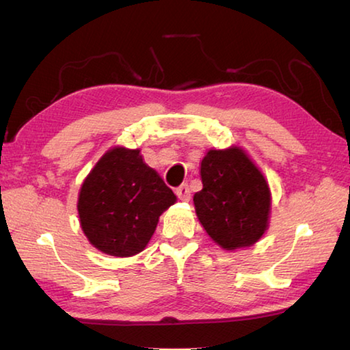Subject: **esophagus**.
Wrapping results in <instances>:
<instances>
[{"label": "esophagus", "mask_w": 350, "mask_h": 350, "mask_svg": "<svg viewBox=\"0 0 350 350\" xmlns=\"http://www.w3.org/2000/svg\"><path fill=\"white\" fill-rule=\"evenodd\" d=\"M176 194H177V198H179L180 200H183V202H188L189 196H191V194H189L188 185H180L179 188L176 189Z\"/></svg>", "instance_id": "34e87169"}]
</instances>
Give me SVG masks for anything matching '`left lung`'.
Returning a JSON list of instances; mask_svg holds the SVG:
<instances>
[{"instance_id":"1","label":"left lung","mask_w":350,"mask_h":350,"mask_svg":"<svg viewBox=\"0 0 350 350\" xmlns=\"http://www.w3.org/2000/svg\"><path fill=\"white\" fill-rule=\"evenodd\" d=\"M202 189L193 202L200 225L224 250L252 247L269 228V182L241 146L208 150L200 162Z\"/></svg>"}]
</instances>
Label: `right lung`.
Segmentation results:
<instances>
[{"mask_svg": "<svg viewBox=\"0 0 350 350\" xmlns=\"http://www.w3.org/2000/svg\"><path fill=\"white\" fill-rule=\"evenodd\" d=\"M174 193L140 150L114 146L83 180L77 210L88 241L102 253L129 258L145 250Z\"/></svg>", "mask_w": 350, "mask_h": 350, "instance_id": "1", "label": "right lung"}]
</instances>
